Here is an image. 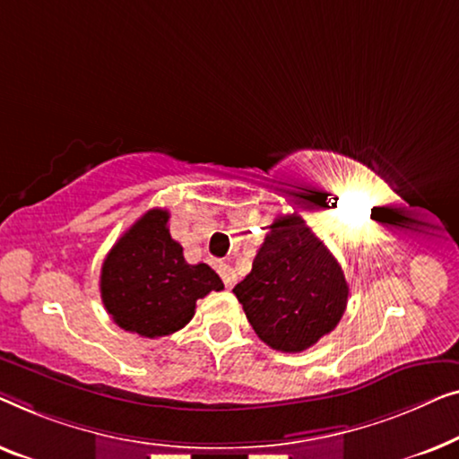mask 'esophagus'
Listing matches in <instances>:
<instances>
[{"label":"esophagus","instance_id":"obj_1","mask_svg":"<svg viewBox=\"0 0 459 459\" xmlns=\"http://www.w3.org/2000/svg\"><path fill=\"white\" fill-rule=\"evenodd\" d=\"M218 274H221V279L224 281V285L227 287L235 285L237 274H235V270H232V266H229V264H221V266H218Z\"/></svg>","mask_w":459,"mask_h":459}]
</instances>
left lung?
Segmentation results:
<instances>
[{"label":"left lung","mask_w":459,"mask_h":459,"mask_svg":"<svg viewBox=\"0 0 459 459\" xmlns=\"http://www.w3.org/2000/svg\"><path fill=\"white\" fill-rule=\"evenodd\" d=\"M268 347L299 353L334 331L347 307L345 274L301 216H279L251 273L232 289Z\"/></svg>","instance_id":"left-lung-1"}]
</instances>
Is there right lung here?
I'll return each mask as SVG.
<instances>
[{
    "instance_id": "1",
    "label": "right lung",
    "mask_w": 459,
    "mask_h": 459,
    "mask_svg": "<svg viewBox=\"0 0 459 459\" xmlns=\"http://www.w3.org/2000/svg\"><path fill=\"white\" fill-rule=\"evenodd\" d=\"M168 210L153 208L106 255L101 301L120 328L158 339L189 325L197 299L224 285L208 264H186L168 230Z\"/></svg>"
}]
</instances>
